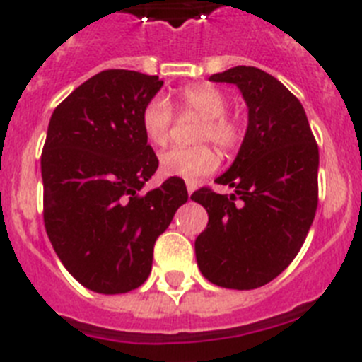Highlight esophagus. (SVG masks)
Instances as JSON below:
<instances>
[{
	"label": "esophagus",
	"instance_id": "1",
	"mask_svg": "<svg viewBox=\"0 0 362 362\" xmlns=\"http://www.w3.org/2000/svg\"><path fill=\"white\" fill-rule=\"evenodd\" d=\"M196 183L194 181H187V190H188V196H192L194 192H196Z\"/></svg>",
	"mask_w": 362,
	"mask_h": 362
}]
</instances>
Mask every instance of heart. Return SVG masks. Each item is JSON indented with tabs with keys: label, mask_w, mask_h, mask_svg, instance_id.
<instances>
[{
	"label": "heart",
	"mask_w": 362,
	"mask_h": 362,
	"mask_svg": "<svg viewBox=\"0 0 362 362\" xmlns=\"http://www.w3.org/2000/svg\"><path fill=\"white\" fill-rule=\"evenodd\" d=\"M179 101L187 110L203 117L197 132V141H212L221 152L233 153L241 146L245 127L241 119L228 114V98L223 90L206 83L183 86L179 90ZM174 112L163 95H156L145 105L141 112V129L152 145L165 146L170 141ZM219 165V156L209 145L190 148L175 146L166 150L159 158V168L168 177L197 179L212 174Z\"/></svg>",
	"instance_id": "obj_1"
}]
</instances>
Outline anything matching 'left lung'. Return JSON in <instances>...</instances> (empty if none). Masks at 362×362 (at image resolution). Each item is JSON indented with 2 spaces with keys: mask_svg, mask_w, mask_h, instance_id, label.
I'll list each match as a JSON object with an SVG mask.
<instances>
[{
  "mask_svg": "<svg viewBox=\"0 0 362 362\" xmlns=\"http://www.w3.org/2000/svg\"><path fill=\"white\" fill-rule=\"evenodd\" d=\"M232 83L248 107V129L232 166L216 179L233 194L199 188L209 212L196 239L197 267L210 283L254 290L276 279L305 243L317 210L319 148L305 108L281 81L255 66L210 76Z\"/></svg>",
  "mask_w": 362,
  "mask_h": 362,
  "instance_id": "left-lung-1",
  "label": "left lung"
}]
</instances>
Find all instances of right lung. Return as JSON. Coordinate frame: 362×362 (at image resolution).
Instances as JSON below:
<instances>
[{
	"instance_id": "add662e5",
	"label": "right lung",
	"mask_w": 362,
	"mask_h": 362,
	"mask_svg": "<svg viewBox=\"0 0 362 362\" xmlns=\"http://www.w3.org/2000/svg\"><path fill=\"white\" fill-rule=\"evenodd\" d=\"M161 86L158 76L103 70L50 117L41 153L45 228L66 270L92 292L141 286L156 239L188 199L183 179L141 192L159 165L141 112Z\"/></svg>"
}]
</instances>
